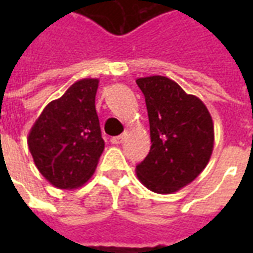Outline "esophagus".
Segmentation results:
<instances>
[{
	"instance_id": "34e87169",
	"label": "esophagus",
	"mask_w": 253,
	"mask_h": 253,
	"mask_svg": "<svg viewBox=\"0 0 253 253\" xmlns=\"http://www.w3.org/2000/svg\"><path fill=\"white\" fill-rule=\"evenodd\" d=\"M125 138H126V132H123L121 135H116V137L111 138V143H114V145H119L125 141Z\"/></svg>"
}]
</instances>
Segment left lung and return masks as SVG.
I'll return each instance as SVG.
<instances>
[{
	"mask_svg": "<svg viewBox=\"0 0 253 253\" xmlns=\"http://www.w3.org/2000/svg\"><path fill=\"white\" fill-rule=\"evenodd\" d=\"M148 108L150 152L137 165L138 179L157 194H172L201 175L211 157L214 125L199 97L164 76L138 78Z\"/></svg>",
	"mask_w": 253,
	"mask_h": 253,
	"instance_id": "obj_1",
	"label": "left lung"
}]
</instances>
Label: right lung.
Here are the masks:
<instances>
[{"label":"right lung","instance_id":"obj_1","mask_svg":"<svg viewBox=\"0 0 253 253\" xmlns=\"http://www.w3.org/2000/svg\"><path fill=\"white\" fill-rule=\"evenodd\" d=\"M97 78H83L44 107L28 134L36 168L61 190L85 184L104 150L94 99Z\"/></svg>","mask_w":253,"mask_h":253}]
</instances>
